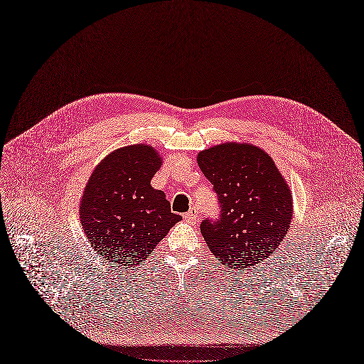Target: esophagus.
Here are the masks:
<instances>
[{"mask_svg": "<svg viewBox=\"0 0 364 364\" xmlns=\"http://www.w3.org/2000/svg\"><path fill=\"white\" fill-rule=\"evenodd\" d=\"M184 219H186L187 222H194V220L197 219V212H196L194 209H190V210L184 215Z\"/></svg>", "mask_w": 364, "mask_h": 364, "instance_id": "esophagus-1", "label": "esophagus"}]
</instances>
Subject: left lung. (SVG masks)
Returning a JSON list of instances; mask_svg holds the SVG:
<instances>
[{
    "mask_svg": "<svg viewBox=\"0 0 364 364\" xmlns=\"http://www.w3.org/2000/svg\"><path fill=\"white\" fill-rule=\"evenodd\" d=\"M197 164L213 184L220 216L201 235L219 261L240 274L281 245L292 220V194L269 155L252 144L226 142L200 151Z\"/></svg>",
    "mask_w": 364,
    "mask_h": 364,
    "instance_id": "1",
    "label": "left lung"
}]
</instances>
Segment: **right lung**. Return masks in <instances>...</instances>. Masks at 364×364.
Segmentation results:
<instances>
[{
  "label": "right lung",
  "instance_id": "right-lung-1",
  "mask_svg": "<svg viewBox=\"0 0 364 364\" xmlns=\"http://www.w3.org/2000/svg\"><path fill=\"white\" fill-rule=\"evenodd\" d=\"M161 155L149 145L111 152L93 170L80 201V222L90 246L103 261L119 268L139 265L181 220L151 178Z\"/></svg>",
  "mask_w": 364,
  "mask_h": 364
}]
</instances>
